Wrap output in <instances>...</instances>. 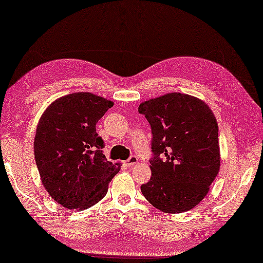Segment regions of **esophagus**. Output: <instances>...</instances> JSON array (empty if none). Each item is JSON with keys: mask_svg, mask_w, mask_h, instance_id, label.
Wrapping results in <instances>:
<instances>
[{"mask_svg": "<svg viewBox=\"0 0 263 263\" xmlns=\"http://www.w3.org/2000/svg\"><path fill=\"white\" fill-rule=\"evenodd\" d=\"M137 163H138V157H136V156H131V157L125 161V165L128 167H132V166H135Z\"/></svg>", "mask_w": 263, "mask_h": 263, "instance_id": "1", "label": "esophagus"}]
</instances>
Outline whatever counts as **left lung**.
I'll return each mask as SVG.
<instances>
[{"instance_id":"left-lung-1","label":"left lung","mask_w":263,"mask_h":263,"mask_svg":"<svg viewBox=\"0 0 263 263\" xmlns=\"http://www.w3.org/2000/svg\"><path fill=\"white\" fill-rule=\"evenodd\" d=\"M152 126V178L141 185L166 214L189 211L208 194L220 168L218 123L203 100L171 92L139 106Z\"/></svg>"}]
</instances>
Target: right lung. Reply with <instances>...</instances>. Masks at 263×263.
Segmentation results:
<instances>
[{
    "label": "right lung",
    "mask_w": 263,
    "mask_h": 263,
    "mask_svg": "<svg viewBox=\"0 0 263 263\" xmlns=\"http://www.w3.org/2000/svg\"><path fill=\"white\" fill-rule=\"evenodd\" d=\"M114 105L91 92L58 98L38 121L33 154L44 187L66 209L85 210L102 200L121 170L103 155L97 122Z\"/></svg>",
    "instance_id": "add662e5"
}]
</instances>
